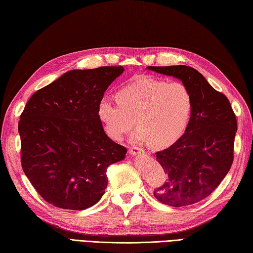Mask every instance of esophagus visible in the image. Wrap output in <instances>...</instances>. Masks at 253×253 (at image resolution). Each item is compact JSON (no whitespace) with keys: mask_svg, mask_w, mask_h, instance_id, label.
Instances as JSON below:
<instances>
[{"mask_svg":"<svg viewBox=\"0 0 253 253\" xmlns=\"http://www.w3.org/2000/svg\"><path fill=\"white\" fill-rule=\"evenodd\" d=\"M128 151H129V153L130 154H143V153H146V151H144V150L142 149V148H139V147H136V146H132V147H129V150H128Z\"/></svg>","mask_w":253,"mask_h":253,"instance_id":"esophagus-1","label":"esophagus"}]
</instances>
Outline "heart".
<instances>
[{
	"label": "heart",
	"mask_w": 253,
	"mask_h": 253,
	"mask_svg": "<svg viewBox=\"0 0 253 253\" xmlns=\"http://www.w3.org/2000/svg\"><path fill=\"white\" fill-rule=\"evenodd\" d=\"M193 107V94L184 83L141 77L122 88L118 99H102L98 115L114 140H122L136 122L133 141L149 140L154 147H164L185 132Z\"/></svg>",
	"instance_id": "b5f03b06"
}]
</instances>
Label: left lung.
Listing matches in <instances>:
<instances>
[{
    "mask_svg": "<svg viewBox=\"0 0 253 253\" xmlns=\"http://www.w3.org/2000/svg\"><path fill=\"white\" fill-rule=\"evenodd\" d=\"M180 79L193 94L195 107L187 129L168 149L155 153L166 180L154 197L170 207H186L209 197L232 168L237 120L226 95L218 92L195 68L148 66Z\"/></svg>",
    "mask_w": 253,
    "mask_h": 253,
    "instance_id": "8db88e82",
    "label": "left lung"
}]
</instances>
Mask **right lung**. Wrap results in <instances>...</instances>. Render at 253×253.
Masks as SVG:
<instances>
[{
	"label": "right lung",
	"mask_w": 253,
	"mask_h": 253,
	"mask_svg": "<svg viewBox=\"0 0 253 253\" xmlns=\"http://www.w3.org/2000/svg\"><path fill=\"white\" fill-rule=\"evenodd\" d=\"M123 66L67 72L31 95L18 122L20 162L31 185L60 209L94 206L107 168L127 149L107 137L98 115L104 92Z\"/></svg>",
	"instance_id": "1"
}]
</instances>
